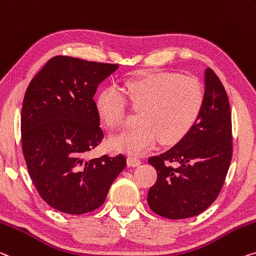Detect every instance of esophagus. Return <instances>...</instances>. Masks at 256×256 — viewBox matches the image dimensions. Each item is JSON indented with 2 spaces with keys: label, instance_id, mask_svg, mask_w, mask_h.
Wrapping results in <instances>:
<instances>
[{
  "label": "esophagus",
  "instance_id": "1",
  "mask_svg": "<svg viewBox=\"0 0 256 256\" xmlns=\"http://www.w3.org/2000/svg\"><path fill=\"white\" fill-rule=\"evenodd\" d=\"M140 164H141V160L139 158L132 157V156L128 157V165L131 166V168H136V166H139Z\"/></svg>",
  "mask_w": 256,
  "mask_h": 256
}]
</instances>
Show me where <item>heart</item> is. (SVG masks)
<instances>
[{"label": "heart", "mask_w": 256, "mask_h": 256, "mask_svg": "<svg viewBox=\"0 0 256 256\" xmlns=\"http://www.w3.org/2000/svg\"><path fill=\"white\" fill-rule=\"evenodd\" d=\"M130 104L140 108V124L124 130L109 140L117 152L142 155L160 138L164 144H176L192 131L204 106L205 93L200 80L176 72L144 74L125 83ZM96 107L100 118L110 128L126 120V99L116 88L99 93Z\"/></svg>", "instance_id": "obj_1"}]
</instances>
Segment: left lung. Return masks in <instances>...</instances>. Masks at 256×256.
I'll return each mask as SVG.
<instances>
[{"mask_svg":"<svg viewBox=\"0 0 256 256\" xmlns=\"http://www.w3.org/2000/svg\"><path fill=\"white\" fill-rule=\"evenodd\" d=\"M204 93V106L192 131L168 152L148 160L157 171L148 205L171 220L196 216L216 200L232 157L229 99L210 68L205 70Z\"/></svg>","mask_w":256,"mask_h":256,"instance_id":"8db88e82","label":"left lung"}]
</instances>
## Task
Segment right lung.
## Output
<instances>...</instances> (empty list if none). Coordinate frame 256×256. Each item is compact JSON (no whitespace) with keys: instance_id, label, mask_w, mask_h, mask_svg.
<instances>
[{"instance_id":"add662e5","label":"right lung","mask_w":256,"mask_h":256,"mask_svg":"<svg viewBox=\"0 0 256 256\" xmlns=\"http://www.w3.org/2000/svg\"><path fill=\"white\" fill-rule=\"evenodd\" d=\"M117 68L56 56L28 85L22 109L24 157L40 196L59 212L100 208L126 166L123 155L84 160L104 139L93 96Z\"/></svg>"}]
</instances>
